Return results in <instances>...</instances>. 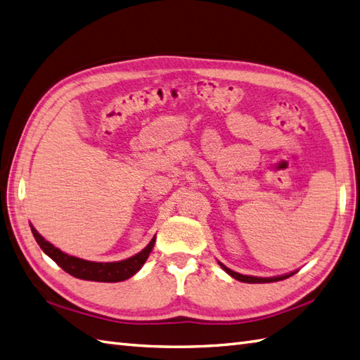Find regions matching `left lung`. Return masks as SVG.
<instances>
[{"instance_id":"obj_1","label":"left lung","mask_w":360,"mask_h":360,"mask_svg":"<svg viewBox=\"0 0 360 360\" xmlns=\"http://www.w3.org/2000/svg\"><path fill=\"white\" fill-rule=\"evenodd\" d=\"M219 265L222 266V269L227 271L231 278H235V279H238V281H240V282H248V283H266V282H278V281H283V279H287V278H290V276H293V273H290V274H285V276H276V278H256V276H244V274H239V273H236V271H233V270H230V269H227V266H225L224 264H221L219 262Z\"/></svg>"}]
</instances>
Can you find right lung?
<instances>
[{
  "label": "right lung",
  "mask_w": 360,
  "mask_h": 360,
  "mask_svg": "<svg viewBox=\"0 0 360 360\" xmlns=\"http://www.w3.org/2000/svg\"><path fill=\"white\" fill-rule=\"evenodd\" d=\"M32 233H33V238L37 239L38 245L41 247V250H43L50 259H53V261L60 265L65 273L72 274L73 278L84 279V281H96V282H120V281L131 278V276L135 274L147 261V257L150 252H152V248L155 245V239H156L153 238L142 252L129 259H125V261L90 262V261H84V259L63 253L61 250H58L56 247L50 244V242H47L33 227H32Z\"/></svg>",
  "instance_id": "obj_1"
}]
</instances>
